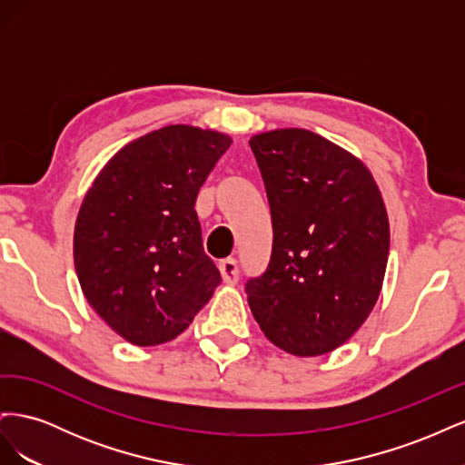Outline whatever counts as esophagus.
<instances>
[{
    "label": "esophagus",
    "mask_w": 465,
    "mask_h": 465,
    "mask_svg": "<svg viewBox=\"0 0 465 465\" xmlns=\"http://www.w3.org/2000/svg\"><path fill=\"white\" fill-rule=\"evenodd\" d=\"M221 277L227 285H234L238 281V273H241V267H238V262L234 258H227L219 263Z\"/></svg>",
    "instance_id": "esophagus-1"
}]
</instances>
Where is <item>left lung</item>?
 <instances>
[{
  "label": "left lung",
  "instance_id": "1",
  "mask_svg": "<svg viewBox=\"0 0 465 465\" xmlns=\"http://www.w3.org/2000/svg\"><path fill=\"white\" fill-rule=\"evenodd\" d=\"M270 202L273 246L250 277V311L267 340L297 357L343 345L378 301L390 252L382 195L357 157L299 130L250 139Z\"/></svg>",
  "mask_w": 465,
  "mask_h": 465
}]
</instances>
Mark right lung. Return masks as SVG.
Wrapping results in <instances>:
<instances>
[{"label":"right lung","instance_id":"right-lung-1","mask_svg":"<svg viewBox=\"0 0 465 465\" xmlns=\"http://www.w3.org/2000/svg\"><path fill=\"white\" fill-rule=\"evenodd\" d=\"M231 143L213 130L166 125L122 147L83 200L75 272L93 311L125 341L174 340L221 283L193 205Z\"/></svg>","mask_w":465,"mask_h":465}]
</instances>
